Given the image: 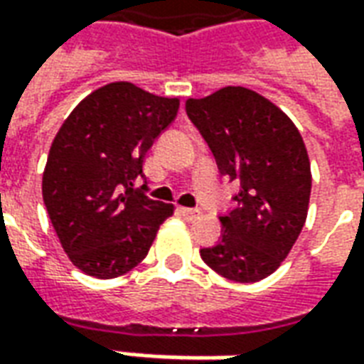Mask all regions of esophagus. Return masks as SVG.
I'll return each mask as SVG.
<instances>
[{"label":"esophagus","instance_id":"esophagus-1","mask_svg":"<svg viewBox=\"0 0 364 364\" xmlns=\"http://www.w3.org/2000/svg\"><path fill=\"white\" fill-rule=\"evenodd\" d=\"M181 214L185 216V218L193 220V218H198V216H200L203 213H200V208H185V206H183Z\"/></svg>","mask_w":364,"mask_h":364}]
</instances>
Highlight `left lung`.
I'll list each match as a JSON object with an SVG mask.
<instances>
[{
	"label": "left lung",
	"mask_w": 364,
	"mask_h": 364,
	"mask_svg": "<svg viewBox=\"0 0 364 364\" xmlns=\"http://www.w3.org/2000/svg\"><path fill=\"white\" fill-rule=\"evenodd\" d=\"M185 109L220 173L240 181L236 208L220 216L222 240L200 257L228 281H261L289 255L308 216L312 173L304 140L277 105L247 87L187 99Z\"/></svg>",
	"instance_id": "1"
}]
</instances>
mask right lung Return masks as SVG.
Returning <instances> with one entry per match:
<instances>
[{
    "instance_id": "add662e5",
    "label": "right lung",
    "mask_w": 364,
    "mask_h": 364,
    "mask_svg": "<svg viewBox=\"0 0 364 364\" xmlns=\"http://www.w3.org/2000/svg\"><path fill=\"white\" fill-rule=\"evenodd\" d=\"M177 111V97L114 82L80 101L60 127L44 167L43 198L64 252L85 274L114 279L134 269L173 214V205L132 187L144 179L146 151Z\"/></svg>"
}]
</instances>
